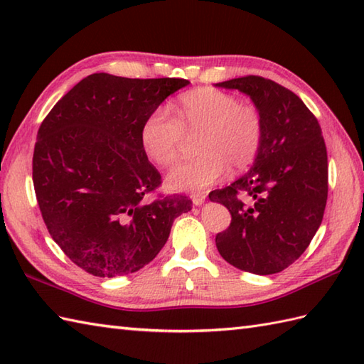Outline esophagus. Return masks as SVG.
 Segmentation results:
<instances>
[{"instance_id": "34e87169", "label": "esophagus", "mask_w": 364, "mask_h": 364, "mask_svg": "<svg viewBox=\"0 0 364 364\" xmlns=\"http://www.w3.org/2000/svg\"><path fill=\"white\" fill-rule=\"evenodd\" d=\"M192 203H194L196 206L203 205L205 203V194H197V196L192 197Z\"/></svg>"}]
</instances>
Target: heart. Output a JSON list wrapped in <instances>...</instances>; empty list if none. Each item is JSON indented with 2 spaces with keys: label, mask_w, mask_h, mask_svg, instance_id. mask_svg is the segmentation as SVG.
Masks as SVG:
<instances>
[{
  "label": "heart",
  "mask_w": 364,
  "mask_h": 364,
  "mask_svg": "<svg viewBox=\"0 0 364 364\" xmlns=\"http://www.w3.org/2000/svg\"><path fill=\"white\" fill-rule=\"evenodd\" d=\"M175 119L156 109L142 122L141 146L154 164L172 166L180 156L184 134L196 136L197 158L176 166L166 178L173 192L200 194L231 170L250 166L259 150L262 119L257 106L218 89H198L173 106Z\"/></svg>",
  "instance_id": "1"
}]
</instances>
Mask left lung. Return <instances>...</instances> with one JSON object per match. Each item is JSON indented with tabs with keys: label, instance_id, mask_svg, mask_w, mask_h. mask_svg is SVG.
Instances as JSON below:
<instances>
[{
	"label": "left lung",
	"instance_id": "left-lung-1",
	"mask_svg": "<svg viewBox=\"0 0 364 364\" xmlns=\"http://www.w3.org/2000/svg\"><path fill=\"white\" fill-rule=\"evenodd\" d=\"M215 87L249 95L262 119L249 172L210 194L231 214L215 245L223 259L245 272H282L310 245L326 210L328 162L319 122L294 92L261 76Z\"/></svg>",
	"mask_w": 364,
	"mask_h": 364
}]
</instances>
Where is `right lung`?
<instances>
[{
	"instance_id": "1",
	"label": "right lung",
	"mask_w": 364,
	"mask_h": 364,
	"mask_svg": "<svg viewBox=\"0 0 364 364\" xmlns=\"http://www.w3.org/2000/svg\"><path fill=\"white\" fill-rule=\"evenodd\" d=\"M188 80L94 73L54 105L37 133L33 181L51 237L95 277L133 274L156 257L188 197L146 202L161 175L141 146L142 122Z\"/></svg>"
}]
</instances>
